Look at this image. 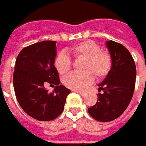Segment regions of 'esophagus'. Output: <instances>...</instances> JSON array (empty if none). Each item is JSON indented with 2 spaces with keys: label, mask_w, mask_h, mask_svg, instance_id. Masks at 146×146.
<instances>
[{
  "label": "esophagus",
  "mask_w": 146,
  "mask_h": 146,
  "mask_svg": "<svg viewBox=\"0 0 146 146\" xmlns=\"http://www.w3.org/2000/svg\"><path fill=\"white\" fill-rule=\"evenodd\" d=\"M75 92H77V93H79L80 95V96H84L85 95V92H82V91H75Z\"/></svg>",
  "instance_id": "obj_1"
}]
</instances>
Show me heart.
I'll return each instance as SVG.
<instances>
[{
  "mask_svg": "<svg viewBox=\"0 0 146 146\" xmlns=\"http://www.w3.org/2000/svg\"><path fill=\"white\" fill-rule=\"evenodd\" d=\"M69 52L76 58L84 59V72H73L63 79L65 86L72 90L84 89L93 82L95 75L101 79L107 76L112 69V60L110 54L100 50V46L93 41L81 42L70 48ZM54 66L59 74L65 75L71 70V58L64 52L59 53L55 58Z\"/></svg>",
  "mask_w": 146,
  "mask_h": 146,
  "instance_id": "obj_1",
  "label": "heart"
}]
</instances>
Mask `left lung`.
<instances>
[{
	"label": "left lung",
	"mask_w": 146,
	"mask_h": 146,
	"mask_svg": "<svg viewBox=\"0 0 146 146\" xmlns=\"http://www.w3.org/2000/svg\"><path fill=\"white\" fill-rule=\"evenodd\" d=\"M106 46L112 57V69L98 85L97 102L88 109L95 120L108 122L125 111L133 98L136 82V65L129 51L122 44L108 41Z\"/></svg>",
	"instance_id": "1"
}]
</instances>
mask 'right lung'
<instances>
[{"label":"right lung","mask_w":146,"mask_h":146,"mask_svg":"<svg viewBox=\"0 0 146 146\" xmlns=\"http://www.w3.org/2000/svg\"><path fill=\"white\" fill-rule=\"evenodd\" d=\"M56 42L43 41L23 48L17 55L13 72V88L17 102L28 115L41 121H52L64 109L71 91L59 84L54 66ZM55 85L53 93L44 85Z\"/></svg>","instance_id":"1"}]
</instances>
